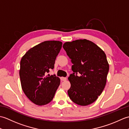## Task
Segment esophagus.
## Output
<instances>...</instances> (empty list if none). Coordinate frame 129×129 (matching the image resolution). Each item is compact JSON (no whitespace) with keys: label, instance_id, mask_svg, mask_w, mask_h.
Returning <instances> with one entry per match:
<instances>
[{"label":"esophagus","instance_id":"34e87169","mask_svg":"<svg viewBox=\"0 0 129 129\" xmlns=\"http://www.w3.org/2000/svg\"><path fill=\"white\" fill-rule=\"evenodd\" d=\"M60 79H61V81H66L67 80V78H64V77H61L60 78Z\"/></svg>","mask_w":129,"mask_h":129}]
</instances>
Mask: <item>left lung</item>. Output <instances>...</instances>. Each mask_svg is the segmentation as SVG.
Returning <instances> with one entry per match:
<instances>
[{"label": "left lung", "mask_w": 129, "mask_h": 129, "mask_svg": "<svg viewBox=\"0 0 129 129\" xmlns=\"http://www.w3.org/2000/svg\"><path fill=\"white\" fill-rule=\"evenodd\" d=\"M73 64L68 93L74 103L86 106L97 100L106 83L109 65L104 51L91 41L79 39L62 46Z\"/></svg>", "instance_id": "obj_1"}]
</instances>
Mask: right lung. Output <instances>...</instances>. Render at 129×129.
Returning <instances> with one entry per match:
<instances>
[{
    "label": "right lung",
    "mask_w": 129,
    "mask_h": 129,
    "mask_svg": "<svg viewBox=\"0 0 129 129\" xmlns=\"http://www.w3.org/2000/svg\"><path fill=\"white\" fill-rule=\"evenodd\" d=\"M62 44L60 41H45L30 49L21 59L19 75L21 87L36 105L50 103L59 86V78L47 73L54 69Z\"/></svg>",
    "instance_id": "right-lung-1"
}]
</instances>
